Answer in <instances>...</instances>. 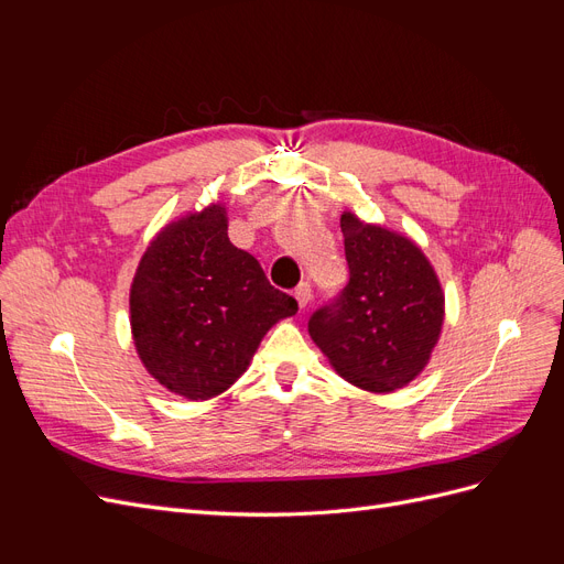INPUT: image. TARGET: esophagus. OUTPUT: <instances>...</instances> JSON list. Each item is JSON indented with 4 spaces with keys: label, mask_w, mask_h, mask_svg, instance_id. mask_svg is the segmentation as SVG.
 Listing matches in <instances>:
<instances>
[{
    "label": "esophagus",
    "mask_w": 564,
    "mask_h": 564,
    "mask_svg": "<svg viewBox=\"0 0 564 564\" xmlns=\"http://www.w3.org/2000/svg\"><path fill=\"white\" fill-rule=\"evenodd\" d=\"M294 299H296L301 311L308 308V303H311V284H308V282H301V284L294 289Z\"/></svg>",
    "instance_id": "obj_1"
}]
</instances>
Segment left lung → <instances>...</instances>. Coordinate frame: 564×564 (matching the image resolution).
<instances>
[{
  "label": "left lung",
  "mask_w": 564,
  "mask_h": 564,
  "mask_svg": "<svg viewBox=\"0 0 564 564\" xmlns=\"http://www.w3.org/2000/svg\"><path fill=\"white\" fill-rule=\"evenodd\" d=\"M350 280L308 332L340 379L395 392L429 367L445 324V289L423 249L398 230L340 214Z\"/></svg>",
  "instance_id": "1"
}]
</instances>
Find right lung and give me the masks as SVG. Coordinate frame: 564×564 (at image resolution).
Here are the masks:
<instances>
[{
  "label": "right lung",
  "instance_id": "add662e5",
  "mask_svg": "<svg viewBox=\"0 0 564 564\" xmlns=\"http://www.w3.org/2000/svg\"><path fill=\"white\" fill-rule=\"evenodd\" d=\"M296 311L261 263L230 242L226 202L169 220L129 289L131 338L145 371L191 402L226 392L272 324Z\"/></svg>",
  "mask_w": 564,
  "mask_h": 564
}]
</instances>
